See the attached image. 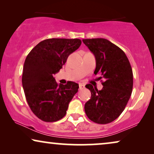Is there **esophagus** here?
<instances>
[{
  "label": "esophagus",
  "mask_w": 154,
  "mask_h": 154,
  "mask_svg": "<svg viewBox=\"0 0 154 154\" xmlns=\"http://www.w3.org/2000/svg\"><path fill=\"white\" fill-rule=\"evenodd\" d=\"M79 89H84L85 88V85H83V84H79Z\"/></svg>",
  "instance_id": "obj_1"
}]
</instances>
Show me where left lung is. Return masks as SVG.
<instances>
[{
    "mask_svg": "<svg viewBox=\"0 0 154 154\" xmlns=\"http://www.w3.org/2000/svg\"><path fill=\"white\" fill-rule=\"evenodd\" d=\"M82 42L95 56L94 74L101 73L106 79L101 90L90 84L86 85L91 93L85 105L86 115L96 123H110L120 116L132 94L133 73L130 61L122 49L106 38Z\"/></svg>",
    "mask_w": 154,
    "mask_h": 154,
    "instance_id": "8db88e82",
    "label": "left lung"
}]
</instances>
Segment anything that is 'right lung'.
Returning a JSON list of instances; mask_svg holds the SVG:
<instances>
[{"label":"right lung","mask_w":154,"mask_h":154,"mask_svg":"<svg viewBox=\"0 0 154 154\" xmlns=\"http://www.w3.org/2000/svg\"><path fill=\"white\" fill-rule=\"evenodd\" d=\"M79 38H48L36 45L27 55L22 72V87L28 105L44 122H56L66 114L68 105L78 91L79 85L68 81L57 84L53 77L79 48Z\"/></svg>","instance_id":"right-lung-1"}]
</instances>
